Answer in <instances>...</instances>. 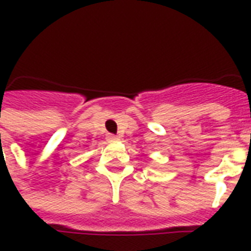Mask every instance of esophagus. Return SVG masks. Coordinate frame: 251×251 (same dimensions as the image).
<instances>
[{
    "instance_id": "obj_1",
    "label": "esophagus",
    "mask_w": 251,
    "mask_h": 251,
    "mask_svg": "<svg viewBox=\"0 0 251 251\" xmlns=\"http://www.w3.org/2000/svg\"><path fill=\"white\" fill-rule=\"evenodd\" d=\"M107 138H109L110 141H115V140H118V137L115 136V134H109V137H107Z\"/></svg>"
}]
</instances>
